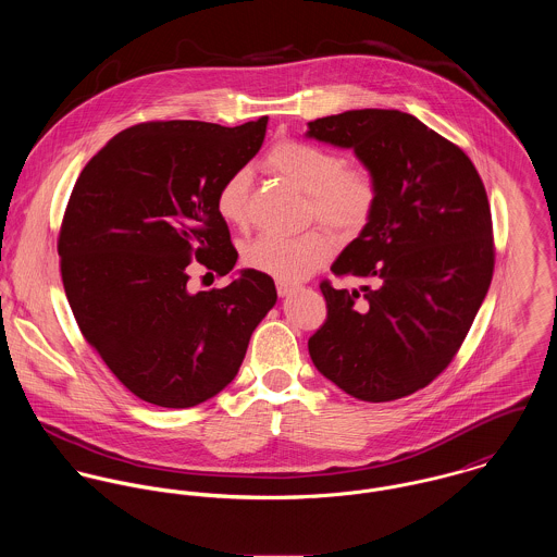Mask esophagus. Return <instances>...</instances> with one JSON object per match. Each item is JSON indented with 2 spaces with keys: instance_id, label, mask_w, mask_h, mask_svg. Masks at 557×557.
<instances>
[{
  "instance_id": "1",
  "label": "esophagus",
  "mask_w": 557,
  "mask_h": 557,
  "mask_svg": "<svg viewBox=\"0 0 557 557\" xmlns=\"http://www.w3.org/2000/svg\"><path fill=\"white\" fill-rule=\"evenodd\" d=\"M294 289H296V285H294V283H285V281H278V283H276V292H278V296H281V298L289 296Z\"/></svg>"
}]
</instances>
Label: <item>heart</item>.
Returning a JSON list of instances; mask_svg holds the SVG:
<instances>
[{
	"label": "heart",
	"mask_w": 557,
	"mask_h": 557,
	"mask_svg": "<svg viewBox=\"0 0 557 557\" xmlns=\"http://www.w3.org/2000/svg\"><path fill=\"white\" fill-rule=\"evenodd\" d=\"M265 164L309 195V219L341 236L360 234L377 208L380 186L373 171L347 164L330 148L287 139L270 150ZM248 171L238 169L216 193V212L234 227H242L248 216ZM332 252L334 239L311 230L300 236L261 234L244 246L242 259L248 268L289 283L309 276Z\"/></svg>",
	"instance_id": "1"
}]
</instances>
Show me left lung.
I'll list each match as a JSON object with an SVG mask.
<instances>
[{
	"mask_svg": "<svg viewBox=\"0 0 557 557\" xmlns=\"http://www.w3.org/2000/svg\"><path fill=\"white\" fill-rule=\"evenodd\" d=\"M307 137L354 150L380 186L371 221L330 268L364 285H319L327 318L309 338L311 360L351 397H407L450 364L488 292L484 184L459 146L397 109L319 117Z\"/></svg>",
	"mask_w": 557,
	"mask_h": 557,
	"instance_id": "left-lung-1",
	"label": "left lung"
}]
</instances>
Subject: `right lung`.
<instances>
[{
  "label": "right lung",
  "mask_w": 557,
  "mask_h": 557,
  "mask_svg": "<svg viewBox=\"0 0 557 557\" xmlns=\"http://www.w3.org/2000/svg\"><path fill=\"white\" fill-rule=\"evenodd\" d=\"M265 126L137 124L81 171L58 239L66 298L85 341L141 400L182 409L219 395L276 305L274 281L250 268L223 289H188L193 259L219 276L238 261L216 193L259 152Z\"/></svg>",
  "instance_id": "1"
}]
</instances>
